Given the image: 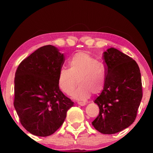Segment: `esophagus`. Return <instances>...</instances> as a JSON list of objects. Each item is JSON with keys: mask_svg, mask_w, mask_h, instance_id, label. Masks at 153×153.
Returning a JSON list of instances; mask_svg holds the SVG:
<instances>
[{"mask_svg": "<svg viewBox=\"0 0 153 153\" xmlns=\"http://www.w3.org/2000/svg\"><path fill=\"white\" fill-rule=\"evenodd\" d=\"M77 104H78L80 106H84V105H86V103L85 102H77Z\"/></svg>", "mask_w": 153, "mask_h": 153, "instance_id": "1", "label": "esophagus"}]
</instances>
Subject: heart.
<instances>
[{
    "mask_svg": "<svg viewBox=\"0 0 153 153\" xmlns=\"http://www.w3.org/2000/svg\"><path fill=\"white\" fill-rule=\"evenodd\" d=\"M69 67H62L58 74V85L65 94H70L77 82L79 86L71 96L78 100H86L91 93L99 94L104 89L107 81L105 65L90 54L82 51L74 54L69 59Z\"/></svg>",
    "mask_w": 153,
    "mask_h": 153,
    "instance_id": "obj_1",
    "label": "heart"
}]
</instances>
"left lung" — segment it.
Wrapping results in <instances>:
<instances>
[{
    "instance_id": "1",
    "label": "left lung",
    "mask_w": 153,
    "mask_h": 153,
    "mask_svg": "<svg viewBox=\"0 0 153 153\" xmlns=\"http://www.w3.org/2000/svg\"><path fill=\"white\" fill-rule=\"evenodd\" d=\"M107 81L94 102L99 115L94 128L104 134H113L132 124L142 98L141 74L132 58L115 48L103 53Z\"/></svg>"
}]
</instances>
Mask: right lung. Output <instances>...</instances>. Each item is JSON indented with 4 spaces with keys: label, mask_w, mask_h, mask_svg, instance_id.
I'll return each mask as SVG.
<instances>
[{
    "label": "right lung",
    "mask_w": 153,
    "mask_h": 153,
    "mask_svg": "<svg viewBox=\"0 0 153 153\" xmlns=\"http://www.w3.org/2000/svg\"><path fill=\"white\" fill-rule=\"evenodd\" d=\"M63 54L52 45L38 48L22 61L15 77L14 107L30 133L48 136L63 123L74 105L59 89L57 77Z\"/></svg>",
    "instance_id": "obj_1"
}]
</instances>
